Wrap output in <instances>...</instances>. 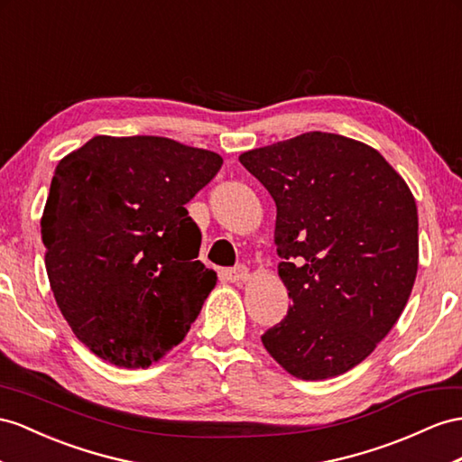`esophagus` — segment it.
I'll return each instance as SVG.
<instances>
[{
	"label": "esophagus",
	"instance_id": "34e87169",
	"mask_svg": "<svg viewBox=\"0 0 462 462\" xmlns=\"http://www.w3.org/2000/svg\"><path fill=\"white\" fill-rule=\"evenodd\" d=\"M247 267L245 265H236L232 269H226L224 271V279L230 281V282H242L247 279Z\"/></svg>",
	"mask_w": 462,
	"mask_h": 462
}]
</instances>
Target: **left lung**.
<instances>
[{
	"label": "left lung",
	"instance_id": "8db88e82",
	"mask_svg": "<svg viewBox=\"0 0 462 462\" xmlns=\"http://www.w3.org/2000/svg\"><path fill=\"white\" fill-rule=\"evenodd\" d=\"M277 205L287 316L262 336L302 381L344 374L398 322L418 273V208L381 153L332 133L244 152Z\"/></svg>",
	"mask_w": 462,
	"mask_h": 462
}]
</instances>
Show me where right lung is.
I'll list each match as a JSON object with an SVG mask.
<instances>
[{"mask_svg":"<svg viewBox=\"0 0 462 462\" xmlns=\"http://www.w3.org/2000/svg\"><path fill=\"white\" fill-rule=\"evenodd\" d=\"M222 158L163 136H93L56 165L41 218L44 263L76 337L125 369L181 344L217 273L185 205Z\"/></svg>","mask_w":462,"mask_h":462,"instance_id":"right-lung-1","label":"right lung"}]
</instances>
